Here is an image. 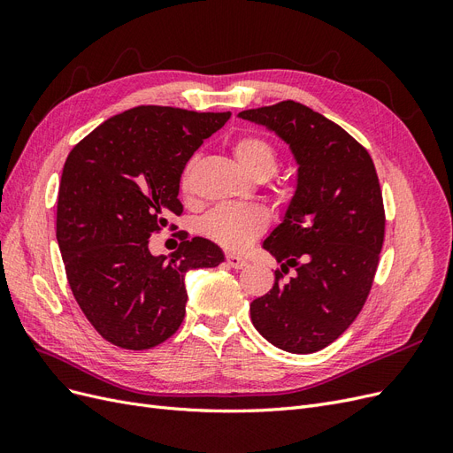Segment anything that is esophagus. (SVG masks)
Wrapping results in <instances>:
<instances>
[{
    "mask_svg": "<svg viewBox=\"0 0 453 453\" xmlns=\"http://www.w3.org/2000/svg\"><path fill=\"white\" fill-rule=\"evenodd\" d=\"M226 263H228V266H232V268H243V266H248V260H245L243 257H240V255H234V253H228L226 255Z\"/></svg>",
    "mask_w": 453,
    "mask_h": 453,
    "instance_id": "obj_1",
    "label": "esophagus"
}]
</instances>
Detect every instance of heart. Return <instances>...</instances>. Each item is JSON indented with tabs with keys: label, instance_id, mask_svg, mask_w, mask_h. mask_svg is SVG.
<instances>
[{
	"label": "heart",
	"instance_id": "1",
	"mask_svg": "<svg viewBox=\"0 0 453 453\" xmlns=\"http://www.w3.org/2000/svg\"><path fill=\"white\" fill-rule=\"evenodd\" d=\"M234 157L240 168L255 177L258 181H265L278 170L280 157L278 150L268 140L260 135H242L232 145ZM188 172L183 173V187L188 185ZM268 225V215L258 205H234L225 203L211 210L203 217L202 228L205 236L223 245L226 250H243L263 232Z\"/></svg>",
	"mask_w": 453,
	"mask_h": 453
}]
</instances>
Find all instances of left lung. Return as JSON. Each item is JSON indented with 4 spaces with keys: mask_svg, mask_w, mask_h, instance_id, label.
<instances>
[{
    "mask_svg": "<svg viewBox=\"0 0 453 453\" xmlns=\"http://www.w3.org/2000/svg\"><path fill=\"white\" fill-rule=\"evenodd\" d=\"M240 119L273 132L296 162V188L263 248L297 273L251 303V321L289 353L326 348L357 318L372 287L386 230L374 162L351 135L293 100Z\"/></svg>",
    "mask_w": 453,
    "mask_h": 453,
    "instance_id": "1",
    "label": "left lung"
}]
</instances>
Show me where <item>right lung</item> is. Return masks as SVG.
I'll return each instance as SVG.
<instances>
[{
	"label": "right lung",
	"instance_id": "right-lung-1",
	"mask_svg": "<svg viewBox=\"0 0 453 453\" xmlns=\"http://www.w3.org/2000/svg\"><path fill=\"white\" fill-rule=\"evenodd\" d=\"M228 119L140 105L107 119L67 155L57 210L65 276L87 319L119 348L168 340L185 318V273L225 260L200 236L170 258L155 257L149 238L183 213L185 164Z\"/></svg>",
	"mask_w": 453,
	"mask_h": 453
}]
</instances>
